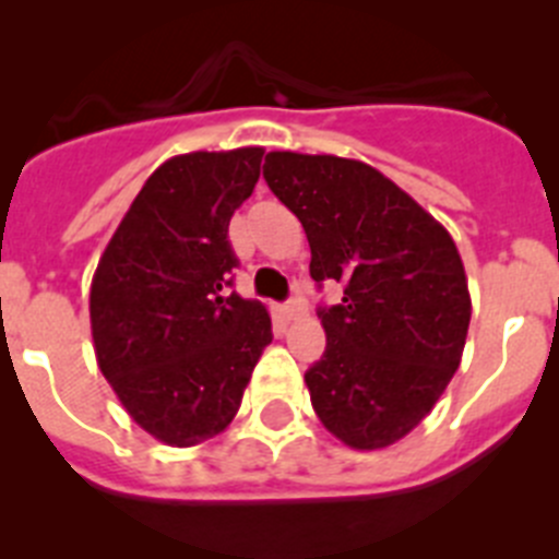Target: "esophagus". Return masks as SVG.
I'll return each instance as SVG.
<instances>
[{
	"instance_id": "1",
	"label": "esophagus",
	"mask_w": 559,
	"mask_h": 559,
	"mask_svg": "<svg viewBox=\"0 0 559 559\" xmlns=\"http://www.w3.org/2000/svg\"><path fill=\"white\" fill-rule=\"evenodd\" d=\"M283 313H285V319H296V316L305 313V302L299 299V296H290L288 302L283 305Z\"/></svg>"
}]
</instances>
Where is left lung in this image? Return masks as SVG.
<instances>
[{
	"label": "left lung",
	"instance_id": "1",
	"mask_svg": "<svg viewBox=\"0 0 559 559\" xmlns=\"http://www.w3.org/2000/svg\"><path fill=\"white\" fill-rule=\"evenodd\" d=\"M263 179L305 226L328 347L305 372L330 433L378 451L419 426L462 360L471 294L453 237L408 192L355 159L274 151Z\"/></svg>",
	"mask_w": 559,
	"mask_h": 559
}]
</instances>
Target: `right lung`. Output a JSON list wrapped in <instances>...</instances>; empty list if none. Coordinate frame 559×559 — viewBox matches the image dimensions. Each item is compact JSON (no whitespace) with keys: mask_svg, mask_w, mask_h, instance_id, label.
<instances>
[{"mask_svg":"<svg viewBox=\"0 0 559 559\" xmlns=\"http://www.w3.org/2000/svg\"><path fill=\"white\" fill-rule=\"evenodd\" d=\"M263 147L185 153L153 170L92 280L100 372L136 426L190 448L235 419L271 316L231 285L229 221L260 179Z\"/></svg>","mask_w":559,"mask_h":559,"instance_id":"obj_1","label":"right lung"}]
</instances>
